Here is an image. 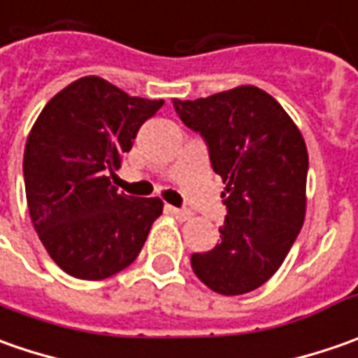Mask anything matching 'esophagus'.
Segmentation results:
<instances>
[{"label": "esophagus", "instance_id": "esophagus-1", "mask_svg": "<svg viewBox=\"0 0 358 358\" xmlns=\"http://www.w3.org/2000/svg\"><path fill=\"white\" fill-rule=\"evenodd\" d=\"M167 211L173 215V217H177V219H181V221H187V219H191V211H187V209H179V207H167Z\"/></svg>", "mask_w": 358, "mask_h": 358}]
</instances>
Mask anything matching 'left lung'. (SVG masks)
I'll use <instances>...</instances> for the list:
<instances>
[{
	"label": "left lung",
	"mask_w": 358,
	"mask_h": 358,
	"mask_svg": "<svg viewBox=\"0 0 358 358\" xmlns=\"http://www.w3.org/2000/svg\"><path fill=\"white\" fill-rule=\"evenodd\" d=\"M173 105L205 139L225 183L221 239L211 251L191 255V267L219 295L255 291L281 267L305 221V139L279 101L253 85Z\"/></svg>",
	"instance_id": "1"
}]
</instances>
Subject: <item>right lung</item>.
Returning a JSON list of instances; mask_svg holds the SVG:
<instances>
[{
	"label": "right lung",
	"instance_id": "right-lung-1",
	"mask_svg": "<svg viewBox=\"0 0 358 358\" xmlns=\"http://www.w3.org/2000/svg\"><path fill=\"white\" fill-rule=\"evenodd\" d=\"M163 99L131 97L87 76L51 97L23 153L29 217L49 257L83 281H101L137 259L163 213L159 197L119 193L111 177Z\"/></svg>",
	"mask_w": 358,
	"mask_h": 358
}]
</instances>
